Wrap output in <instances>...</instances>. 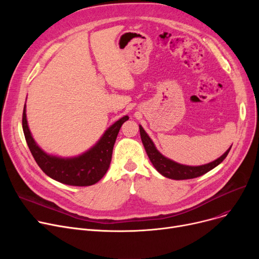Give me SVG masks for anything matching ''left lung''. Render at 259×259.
<instances>
[{"label": "left lung", "instance_id": "left-lung-1", "mask_svg": "<svg viewBox=\"0 0 259 259\" xmlns=\"http://www.w3.org/2000/svg\"><path fill=\"white\" fill-rule=\"evenodd\" d=\"M140 133H141V139L143 142V145L145 147V150L147 152V155L149 159L151 160L152 165L154 168L165 178L171 179V180H176V181H181V180H191L198 178V176H201L205 173L209 172L210 170L214 169L216 166H219L221 162L227 157L231 146L228 150L217 159L209 162V164L206 165H201V166H187V165H182L179 164L166 156L162 155L152 142V140L149 138V135L146 133L144 128L140 125Z\"/></svg>", "mask_w": 259, "mask_h": 259}]
</instances>
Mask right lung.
Returning a JSON list of instances; mask_svg holds the SVG:
<instances>
[{"mask_svg": "<svg viewBox=\"0 0 259 259\" xmlns=\"http://www.w3.org/2000/svg\"><path fill=\"white\" fill-rule=\"evenodd\" d=\"M128 118L129 116L125 115L116 120L89 150L73 157H60L48 154L36 144L27 121L26 103L22 125L29 150L38 167L46 175L65 185L85 187L98 183L108 171L118 131Z\"/></svg>", "mask_w": 259, "mask_h": 259, "instance_id": "right-lung-1", "label": "right lung"}]
</instances>
